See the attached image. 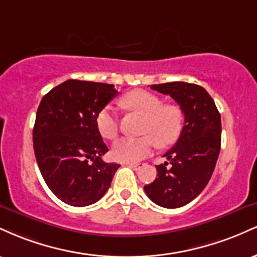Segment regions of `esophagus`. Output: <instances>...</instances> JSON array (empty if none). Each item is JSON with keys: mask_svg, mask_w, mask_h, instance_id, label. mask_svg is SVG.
I'll return each mask as SVG.
<instances>
[{"mask_svg": "<svg viewBox=\"0 0 257 257\" xmlns=\"http://www.w3.org/2000/svg\"><path fill=\"white\" fill-rule=\"evenodd\" d=\"M126 166L133 168V169H138L140 167V163H126Z\"/></svg>", "mask_w": 257, "mask_h": 257, "instance_id": "obj_1", "label": "esophagus"}]
</instances>
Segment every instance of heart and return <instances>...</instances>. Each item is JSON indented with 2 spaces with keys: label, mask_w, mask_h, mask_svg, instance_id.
Returning <instances> with one entry per match:
<instances>
[{
  "label": "heart",
  "mask_w": 257,
  "mask_h": 257,
  "mask_svg": "<svg viewBox=\"0 0 257 257\" xmlns=\"http://www.w3.org/2000/svg\"><path fill=\"white\" fill-rule=\"evenodd\" d=\"M128 110L143 116L140 138H122L113 144L112 158L122 163H133L147 157L153 146L167 147L178 140L184 128L185 113L179 105H164L163 99L146 90H134L123 96ZM96 128L102 138L113 140L118 134V119L113 106L106 105L95 117Z\"/></svg>",
  "instance_id": "heart-1"
}]
</instances>
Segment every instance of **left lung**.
<instances>
[{"label":"left lung","mask_w":257,"mask_h":257,"mask_svg":"<svg viewBox=\"0 0 257 257\" xmlns=\"http://www.w3.org/2000/svg\"><path fill=\"white\" fill-rule=\"evenodd\" d=\"M151 89L172 96L184 111L185 122L176 144L163 155L168 162L156 166L158 178L144 190L157 205L180 208L196 198L213 175L221 147V116L200 85L170 82Z\"/></svg>","instance_id":"8db88e82"}]
</instances>
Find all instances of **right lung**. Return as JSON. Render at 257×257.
<instances>
[{"instance_id": "1", "label": "right lung", "mask_w": 257, "mask_h": 257, "mask_svg": "<svg viewBox=\"0 0 257 257\" xmlns=\"http://www.w3.org/2000/svg\"><path fill=\"white\" fill-rule=\"evenodd\" d=\"M117 93L113 84L69 79L41 100L32 133L35 156L49 190L66 204L98 202L119 168L101 159L108 149L95 123Z\"/></svg>"}]
</instances>
